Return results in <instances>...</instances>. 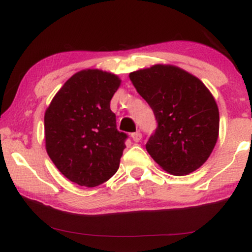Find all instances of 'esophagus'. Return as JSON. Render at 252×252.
<instances>
[{
  "label": "esophagus",
  "instance_id": "esophagus-1",
  "mask_svg": "<svg viewBox=\"0 0 252 252\" xmlns=\"http://www.w3.org/2000/svg\"><path fill=\"white\" fill-rule=\"evenodd\" d=\"M131 137H132V139H133V142H136V143H138L139 141H141L142 139V133L139 132V131H136V132H133L132 135H131Z\"/></svg>",
  "mask_w": 252,
  "mask_h": 252
}]
</instances>
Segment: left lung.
Segmentation results:
<instances>
[{
    "mask_svg": "<svg viewBox=\"0 0 252 252\" xmlns=\"http://www.w3.org/2000/svg\"><path fill=\"white\" fill-rule=\"evenodd\" d=\"M129 78L158 123L145 145L149 155L174 176L201 167L219 137V108L209 89L173 65L158 63L130 73Z\"/></svg>",
    "mask_w": 252,
    "mask_h": 252,
    "instance_id": "obj_1",
    "label": "left lung"
}]
</instances>
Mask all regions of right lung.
I'll use <instances>...</instances> for the list:
<instances>
[{
    "label": "right lung",
    "mask_w": 252,
    "mask_h": 252,
    "mask_svg": "<svg viewBox=\"0 0 252 252\" xmlns=\"http://www.w3.org/2000/svg\"><path fill=\"white\" fill-rule=\"evenodd\" d=\"M120 85L113 73L84 69L63 84L47 107V155L72 183L95 187L119 170L128 136L116 128L110 100Z\"/></svg>",
    "instance_id": "obj_1"
}]
</instances>
